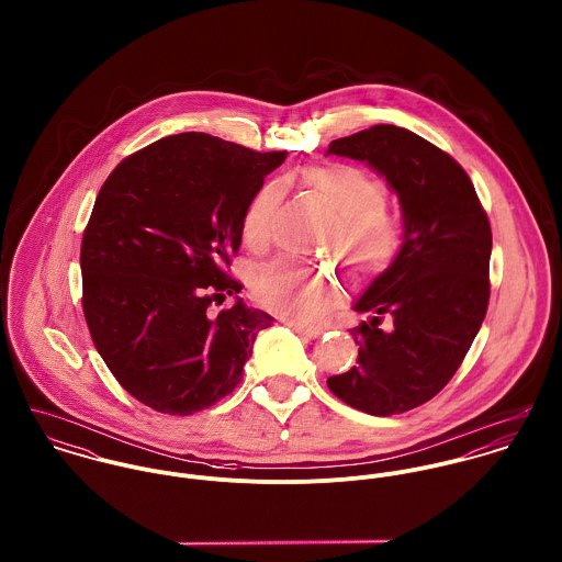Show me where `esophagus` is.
<instances>
[{"label":"esophagus","instance_id":"esophagus-1","mask_svg":"<svg viewBox=\"0 0 562 562\" xmlns=\"http://www.w3.org/2000/svg\"><path fill=\"white\" fill-rule=\"evenodd\" d=\"M290 326H292L299 335L310 337V339H316V337H321L322 335L321 326H307V324H299V322H290Z\"/></svg>","mask_w":562,"mask_h":562}]
</instances>
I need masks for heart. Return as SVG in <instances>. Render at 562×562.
Masks as SVG:
<instances>
[{"label":"heart","mask_w":562,"mask_h":562,"mask_svg":"<svg viewBox=\"0 0 562 562\" xmlns=\"http://www.w3.org/2000/svg\"><path fill=\"white\" fill-rule=\"evenodd\" d=\"M301 183L316 192L335 223L326 246L361 277L385 272L398 257L402 227L385 210L387 190L370 172L352 164H316L301 172ZM281 181L261 183L241 214V238L252 252H266L274 238V216L283 203ZM252 299L268 312L299 322H316L339 299L337 281L292 259H277L250 277Z\"/></svg>","instance_id":"heart-1"}]
</instances>
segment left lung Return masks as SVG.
Listing matches in <instances>:
<instances>
[{
	"mask_svg": "<svg viewBox=\"0 0 562 562\" xmlns=\"http://www.w3.org/2000/svg\"><path fill=\"white\" fill-rule=\"evenodd\" d=\"M326 154L366 161L398 194L404 236L355 312L357 366L330 376L339 401L387 417L435 398L463 363L488 305L491 227L463 166L422 136L374 125Z\"/></svg>",
	"mask_w": 562,
	"mask_h": 562,
	"instance_id": "8db88e82",
	"label": "left lung"
}]
</instances>
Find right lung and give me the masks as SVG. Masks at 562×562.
Masks as SVG:
<instances>
[{
  "mask_svg": "<svg viewBox=\"0 0 562 562\" xmlns=\"http://www.w3.org/2000/svg\"><path fill=\"white\" fill-rule=\"evenodd\" d=\"M288 151L177 134L132 154L101 186L81 240V307L94 348L136 401L192 415L232 394L272 316L227 274L241 214ZM227 295L237 305L209 307Z\"/></svg>",
  "mask_w": 562,
  "mask_h": 562,
  "instance_id": "obj_1",
  "label": "right lung"
}]
</instances>
